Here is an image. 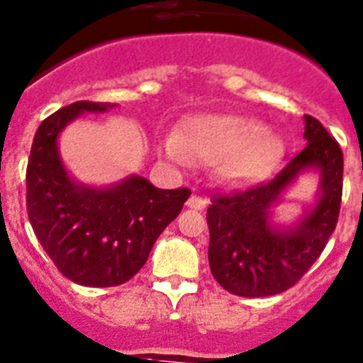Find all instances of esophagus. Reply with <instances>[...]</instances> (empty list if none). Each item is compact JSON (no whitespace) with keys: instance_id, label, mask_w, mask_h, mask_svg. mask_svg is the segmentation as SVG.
<instances>
[{"instance_id":"34e87169","label":"esophagus","mask_w":363,"mask_h":363,"mask_svg":"<svg viewBox=\"0 0 363 363\" xmlns=\"http://www.w3.org/2000/svg\"><path fill=\"white\" fill-rule=\"evenodd\" d=\"M187 207L194 208V211H205L207 208V199L201 198L198 194H192L191 198L187 199Z\"/></svg>"}]
</instances>
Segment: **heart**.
Here are the masks:
<instances>
[{
    "instance_id": "heart-1",
    "label": "heart",
    "mask_w": 363,
    "mask_h": 363,
    "mask_svg": "<svg viewBox=\"0 0 363 363\" xmlns=\"http://www.w3.org/2000/svg\"><path fill=\"white\" fill-rule=\"evenodd\" d=\"M165 155L178 164L191 156L218 162L223 178L247 185L264 178L281 151L279 136L257 121L239 115H194L184 122L179 135H169Z\"/></svg>"
}]
</instances>
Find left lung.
Here are the masks:
<instances>
[{
  "instance_id": "8db88e82",
  "label": "left lung",
  "mask_w": 363,
  "mask_h": 363,
  "mask_svg": "<svg viewBox=\"0 0 363 363\" xmlns=\"http://www.w3.org/2000/svg\"><path fill=\"white\" fill-rule=\"evenodd\" d=\"M306 145L266 184L212 198L207 211L208 264L216 281L239 297L286 291L320 257L338 221L344 155L333 136L304 115ZM321 174L318 203L291 228L269 221L278 196L304 170Z\"/></svg>"
}]
</instances>
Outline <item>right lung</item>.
Instances as JSON below:
<instances>
[{"mask_svg":"<svg viewBox=\"0 0 363 363\" xmlns=\"http://www.w3.org/2000/svg\"><path fill=\"white\" fill-rule=\"evenodd\" d=\"M115 106L79 101L50 115L35 131L26 167V211L41 247L65 277L93 288L124 284L138 274L191 196L189 189H156L138 174L104 189L68 174L57 145L62 129L82 113Z\"/></svg>","mask_w":363,"mask_h":363,"instance_id":"add662e5","label":"right lung"}]
</instances>
